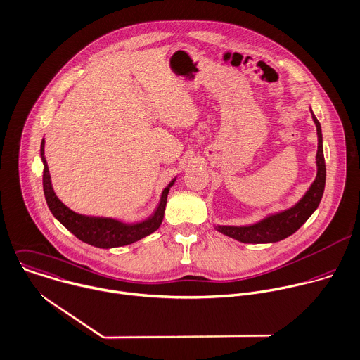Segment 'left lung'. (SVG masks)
I'll return each mask as SVG.
<instances>
[{
	"mask_svg": "<svg viewBox=\"0 0 360 360\" xmlns=\"http://www.w3.org/2000/svg\"><path fill=\"white\" fill-rule=\"evenodd\" d=\"M318 134V152H316V177L302 198L292 207L271 212L266 217L248 226H215V230L221 234L231 237L244 244H271L278 243L286 237L292 236L301 226L311 217L318 208L326 180V167L322 146V129L321 123L309 108Z\"/></svg>",
	"mask_w": 360,
	"mask_h": 360,
	"instance_id": "1",
	"label": "left lung"
}]
</instances>
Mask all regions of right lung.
<instances>
[{
	"mask_svg": "<svg viewBox=\"0 0 360 360\" xmlns=\"http://www.w3.org/2000/svg\"><path fill=\"white\" fill-rule=\"evenodd\" d=\"M44 148H45V140L42 139L39 152H41V160L44 163L42 184H44V194H45L46 204L51 212L53 214V217L77 238H79L81 241L89 245L108 250V248L133 244L141 238L150 236L160 227L165 217L167 194L170 191V187L174 184L176 177L163 190L155 212L146 220L139 221V223H123L120 220L110 219V217H94V215H84V214L72 211L56 197L51 183L48 163L44 156L45 153Z\"/></svg>",
	"mask_w": 360,
	"mask_h": 360,
	"instance_id": "right-lung-1",
	"label": "right lung"
}]
</instances>
